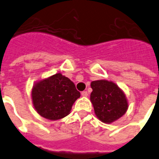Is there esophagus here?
I'll return each instance as SVG.
<instances>
[{
    "instance_id": "34e87169",
    "label": "esophagus",
    "mask_w": 159,
    "mask_h": 159,
    "mask_svg": "<svg viewBox=\"0 0 159 159\" xmlns=\"http://www.w3.org/2000/svg\"><path fill=\"white\" fill-rule=\"evenodd\" d=\"M81 95H82L83 97H87L88 96L87 91H82V92H81Z\"/></svg>"
}]
</instances>
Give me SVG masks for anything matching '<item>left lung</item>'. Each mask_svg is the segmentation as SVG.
I'll return each mask as SVG.
<instances>
[{"mask_svg":"<svg viewBox=\"0 0 159 159\" xmlns=\"http://www.w3.org/2000/svg\"><path fill=\"white\" fill-rule=\"evenodd\" d=\"M90 101L97 118L104 123H112L125 114L128 101L122 89L114 82L97 80L91 82Z\"/></svg>","mask_w":159,"mask_h":159,"instance_id":"1","label":"left lung"}]
</instances>
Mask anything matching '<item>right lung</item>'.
I'll list each match as a JSON object with an SVG mask.
<instances>
[{"label":"right lung","instance_id":"add662e5","mask_svg":"<svg viewBox=\"0 0 159 159\" xmlns=\"http://www.w3.org/2000/svg\"><path fill=\"white\" fill-rule=\"evenodd\" d=\"M31 96L38 114L55 121L70 114L72 106L81 94L71 80L57 73L35 82Z\"/></svg>","mask_w":159,"mask_h":159}]
</instances>
